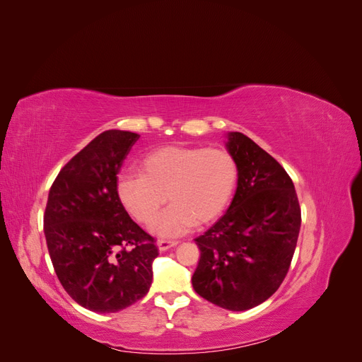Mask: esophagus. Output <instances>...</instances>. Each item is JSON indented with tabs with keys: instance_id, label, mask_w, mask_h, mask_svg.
<instances>
[{
	"instance_id": "1",
	"label": "esophagus",
	"mask_w": 362,
	"mask_h": 362,
	"mask_svg": "<svg viewBox=\"0 0 362 362\" xmlns=\"http://www.w3.org/2000/svg\"><path fill=\"white\" fill-rule=\"evenodd\" d=\"M177 245H178V242H170V240H158V242H157V246H158L160 252H166V250H169L170 247L177 246Z\"/></svg>"
}]
</instances>
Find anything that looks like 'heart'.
<instances>
[{"mask_svg":"<svg viewBox=\"0 0 362 362\" xmlns=\"http://www.w3.org/2000/svg\"><path fill=\"white\" fill-rule=\"evenodd\" d=\"M139 177L122 175L116 182L119 202L144 226L161 237H178L221 217L237 187L235 158L221 148L163 146L141 158Z\"/></svg>","mask_w":362,"mask_h":362,"instance_id":"obj_1","label":"heart"}]
</instances>
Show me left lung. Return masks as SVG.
<instances>
[{
  "label": "left lung",
  "instance_id": "8db88e82",
  "mask_svg": "<svg viewBox=\"0 0 362 362\" xmlns=\"http://www.w3.org/2000/svg\"><path fill=\"white\" fill-rule=\"evenodd\" d=\"M225 145L237 161V190L226 213L194 238L201 258L192 284L208 302L246 311L267 300L286 278L300 206L288 173L254 140L229 131Z\"/></svg>",
  "mask_w": 362,
  "mask_h": 362
}]
</instances>
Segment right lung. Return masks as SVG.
Masks as SVG:
<instances>
[{
  "instance_id": "right-lung-1",
  "label": "right lung",
  "mask_w": 362,
  "mask_h": 362,
  "mask_svg": "<svg viewBox=\"0 0 362 362\" xmlns=\"http://www.w3.org/2000/svg\"><path fill=\"white\" fill-rule=\"evenodd\" d=\"M139 134L96 136L54 181L43 229L63 288L86 310L108 314L149 291L154 238L128 216L116 193L117 173Z\"/></svg>"
}]
</instances>
